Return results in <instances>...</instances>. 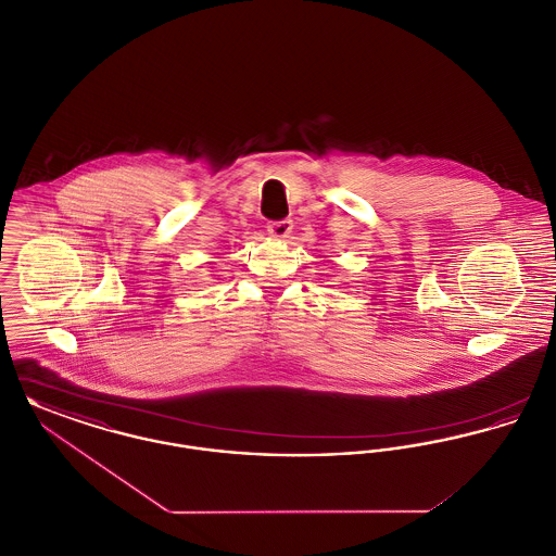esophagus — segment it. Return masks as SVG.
Wrapping results in <instances>:
<instances>
[{"label": "esophagus", "mask_w": 556, "mask_h": 556, "mask_svg": "<svg viewBox=\"0 0 556 556\" xmlns=\"http://www.w3.org/2000/svg\"><path fill=\"white\" fill-rule=\"evenodd\" d=\"M266 229H268V236H270V238L286 239L290 238L291 229H293V223H291L290 218H286V220L270 223Z\"/></svg>", "instance_id": "obj_1"}]
</instances>
